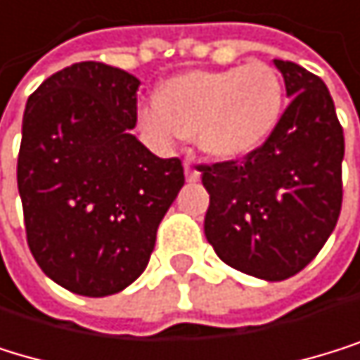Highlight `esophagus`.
I'll use <instances>...</instances> for the list:
<instances>
[{"label": "esophagus", "mask_w": 360, "mask_h": 360, "mask_svg": "<svg viewBox=\"0 0 360 360\" xmlns=\"http://www.w3.org/2000/svg\"><path fill=\"white\" fill-rule=\"evenodd\" d=\"M186 179H188L190 184H196L198 179H201V172H198V170H196V168L192 166V162H190V159H188V162H186Z\"/></svg>", "instance_id": "esophagus-1"}]
</instances>
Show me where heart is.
Returning <instances> with one entry per match:
<instances>
[{
  "label": "heart",
  "instance_id": "b5f03b06",
  "mask_svg": "<svg viewBox=\"0 0 360 360\" xmlns=\"http://www.w3.org/2000/svg\"><path fill=\"white\" fill-rule=\"evenodd\" d=\"M157 107L139 111V127L157 141L194 137L216 162H243L258 153L284 111V82L276 68L251 60L225 70H194L157 89Z\"/></svg>",
  "mask_w": 360,
  "mask_h": 360
}]
</instances>
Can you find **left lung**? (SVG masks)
<instances>
[{
    "label": "left lung",
    "instance_id": "left-lung-1",
    "mask_svg": "<svg viewBox=\"0 0 360 360\" xmlns=\"http://www.w3.org/2000/svg\"><path fill=\"white\" fill-rule=\"evenodd\" d=\"M290 105L245 162L201 166L210 194L205 238L236 271L280 282L300 273L333 233L343 198V129L323 80L276 58Z\"/></svg>",
    "mask_w": 360,
    "mask_h": 360
}]
</instances>
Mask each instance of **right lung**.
Here are the masks:
<instances>
[{"instance_id":"right-lung-1","label":"right lung","mask_w":360,"mask_h":360,"mask_svg":"<svg viewBox=\"0 0 360 360\" xmlns=\"http://www.w3.org/2000/svg\"><path fill=\"white\" fill-rule=\"evenodd\" d=\"M137 89L133 74L84 60L45 78L25 105L17 186L27 247L76 295H113L144 273L186 184L176 157L131 133Z\"/></svg>"}]
</instances>
